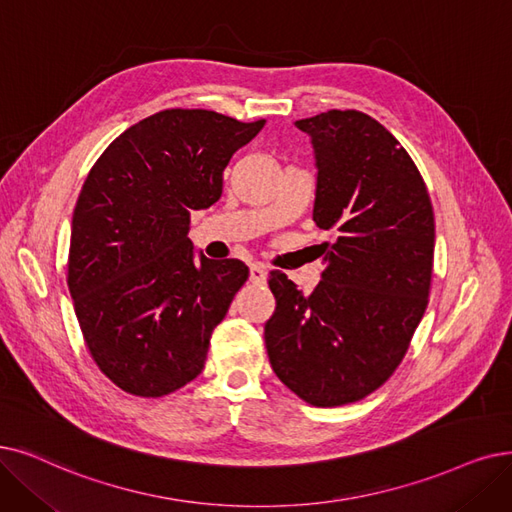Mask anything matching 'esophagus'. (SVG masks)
Instances as JSON below:
<instances>
[{
    "instance_id": "obj_1",
    "label": "esophagus",
    "mask_w": 512,
    "mask_h": 512,
    "mask_svg": "<svg viewBox=\"0 0 512 512\" xmlns=\"http://www.w3.org/2000/svg\"><path fill=\"white\" fill-rule=\"evenodd\" d=\"M265 278H268V268H265L263 263H253L251 265V282L263 284Z\"/></svg>"
}]
</instances>
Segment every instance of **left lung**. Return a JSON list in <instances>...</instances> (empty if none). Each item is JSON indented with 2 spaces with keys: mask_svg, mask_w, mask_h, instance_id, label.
Returning a JSON list of instances; mask_svg holds the SVG:
<instances>
[{
  "mask_svg": "<svg viewBox=\"0 0 512 512\" xmlns=\"http://www.w3.org/2000/svg\"><path fill=\"white\" fill-rule=\"evenodd\" d=\"M295 125L314 146V221L337 240L311 295L270 274L265 347L288 389L332 408L364 399L404 360L429 303L435 219L410 154L379 121L328 110Z\"/></svg>",
  "mask_w": 512,
  "mask_h": 512,
  "instance_id": "left-lung-1",
  "label": "left lung"
}]
</instances>
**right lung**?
<instances>
[{
  "mask_svg": "<svg viewBox=\"0 0 512 512\" xmlns=\"http://www.w3.org/2000/svg\"><path fill=\"white\" fill-rule=\"evenodd\" d=\"M263 125L161 110L125 129L87 173L66 282L87 349L123 391L163 397L203 372L249 268L196 259L190 213L219 201L232 154Z\"/></svg>",
  "mask_w": 512,
  "mask_h": 512,
  "instance_id": "right-lung-1",
  "label": "right lung"
}]
</instances>
